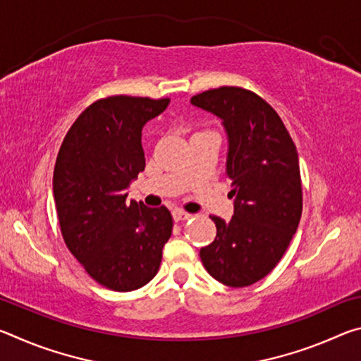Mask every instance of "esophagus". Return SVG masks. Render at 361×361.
<instances>
[{
	"label": "esophagus",
	"mask_w": 361,
	"mask_h": 361,
	"mask_svg": "<svg viewBox=\"0 0 361 361\" xmlns=\"http://www.w3.org/2000/svg\"><path fill=\"white\" fill-rule=\"evenodd\" d=\"M192 218V215H189V213L183 212V210H175L173 212V219L175 221H186V219Z\"/></svg>",
	"instance_id": "obj_1"
}]
</instances>
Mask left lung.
Here are the masks:
<instances>
[{
	"label": "left lung",
	"instance_id": "obj_1",
	"mask_svg": "<svg viewBox=\"0 0 361 361\" xmlns=\"http://www.w3.org/2000/svg\"><path fill=\"white\" fill-rule=\"evenodd\" d=\"M191 103L221 119L234 197L231 221L212 216L216 237L200 248V259L218 282L253 285L282 259L301 219L296 146L276 109L247 89L224 85L194 95Z\"/></svg>",
	"mask_w": 361,
	"mask_h": 361
}]
</instances>
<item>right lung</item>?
<instances>
[{"mask_svg":"<svg viewBox=\"0 0 361 361\" xmlns=\"http://www.w3.org/2000/svg\"><path fill=\"white\" fill-rule=\"evenodd\" d=\"M169 103L127 95L102 99L79 114L60 146L52 186L63 240L85 272L109 290L148 283L172 235L166 207L126 202L130 183L145 170L143 127Z\"/></svg>","mask_w":361,"mask_h":361,"instance_id":"1","label":"right lung"}]
</instances>
